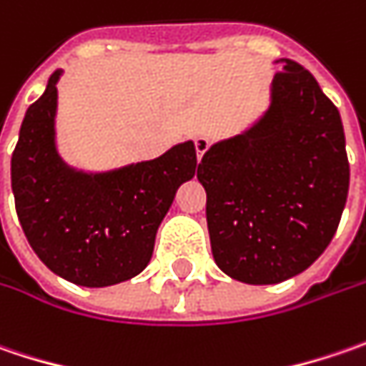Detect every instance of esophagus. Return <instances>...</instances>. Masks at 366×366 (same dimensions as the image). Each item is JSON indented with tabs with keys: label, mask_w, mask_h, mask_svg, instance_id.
Wrapping results in <instances>:
<instances>
[{
	"label": "esophagus",
	"mask_w": 366,
	"mask_h": 366,
	"mask_svg": "<svg viewBox=\"0 0 366 366\" xmlns=\"http://www.w3.org/2000/svg\"><path fill=\"white\" fill-rule=\"evenodd\" d=\"M211 147V143H209V139L207 137H197L194 139V149H197V159H202V155L207 153V149Z\"/></svg>",
	"instance_id": "esophagus-1"
}]
</instances>
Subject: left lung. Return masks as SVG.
Instances as JSON below:
<instances>
[{
	"mask_svg": "<svg viewBox=\"0 0 366 366\" xmlns=\"http://www.w3.org/2000/svg\"><path fill=\"white\" fill-rule=\"evenodd\" d=\"M274 63L268 110L211 145L197 172L214 262L247 285L307 270L338 229L350 182L338 108L303 65Z\"/></svg>",
	"mask_w": 366,
	"mask_h": 366,
	"instance_id": "obj_1",
	"label": "left lung"
}]
</instances>
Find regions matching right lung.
Masks as SVG:
<instances>
[{"label": "right lung", "mask_w": 366, "mask_h": 366, "mask_svg": "<svg viewBox=\"0 0 366 366\" xmlns=\"http://www.w3.org/2000/svg\"><path fill=\"white\" fill-rule=\"evenodd\" d=\"M56 69L26 110L11 155V192L28 244L46 268L79 287H110L149 264L155 235L178 188L194 178L197 149L108 172L69 166L56 149Z\"/></svg>", "instance_id": "1"}]
</instances>
